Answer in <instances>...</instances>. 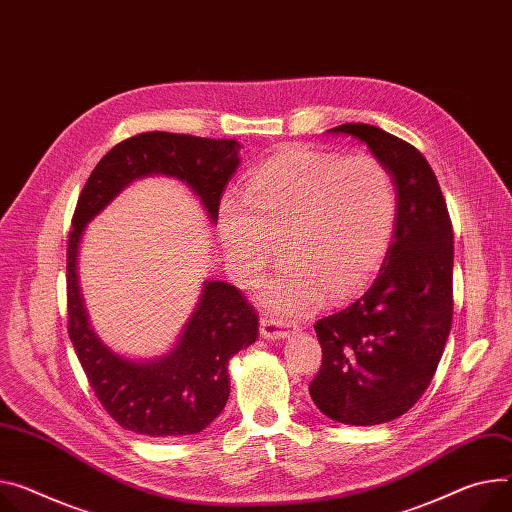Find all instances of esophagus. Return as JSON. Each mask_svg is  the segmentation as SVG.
<instances>
[{
	"label": "esophagus",
	"mask_w": 512,
	"mask_h": 512,
	"mask_svg": "<svg viewBox=\"0 0 512 512\" xmlns=\"http://www.w3.org/2000/svg\"><path fill=\"white\" fill-rule=\"evenodd\" d=\"M291 332V326L279 322V320H272V318H260V334L266 340H281L287 338Z\"/></svg>",
	"instance_id": "obj_1"
}]
</instances>
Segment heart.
I'll return each mask as SVG.
<instances>
[{
    "instance_id": "1",
    "label": "heart",
    "mask_w": 512,
    "mask_h": 512,
    "mask_svg": "<svg viewBox=\"0 0 512 512\" xmlns=\"http://www.w3.org/2000/svg\"><path fill=\"white\" fill-rule=\"evenodd\" d=\"M396 188L373 155L287 147L248 180L242 199H225L219 235L229 266L256 283L281 254V270L260 293L274 316L316 309L328 291L342 299L383 260L396 225Z\"/></svg>"
}]
</instances>
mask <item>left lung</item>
I'll use <instances>...</instances> for the list:
<instances>
[{
    "mask_svg": "<svg viewBox=\"0 0 512 512\" xmlns=\"http://www.w3.org/2000/svg\"><path fill=\"white\" fill-rule=\"evenodd\" d=\"M328 133L365 143L398 201L373 285L313 326L324 352L309 383L313 404L336 422L373 426L408 412L443 357L453 318V227L437 176L416 147L363 123Z\"/></svg>",
    "mask_w": 512,
    "mask_h": 512,
    "instance_id": "8db88e82",
    "label": "left lung"
}]
</instances>
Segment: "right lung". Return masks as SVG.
<instances>
[{"instance_id": "right-lung-1", "label": "right lung", "mask_w": 512, "mask_h": 512, "mask_svg": "<svg viewBox=\"0 0 512 512\" xmlns=\"http://www.w3.org/2000/svg\"><path fill=\"white\" fill-rule=\"evenodd\" d=\"M240 149L235 139L141 133L102 157L77 201L67 246L69 338L104 410L137 435L170 439L205 430L227 404L229 361L256 342L258 318L233 285L205 281L166 355H121L94 330L82 295L77 262L86 227L129 184L147 176L180 180L217 223L221 192L240 166Z\"/></svg>"}]
</instances>
